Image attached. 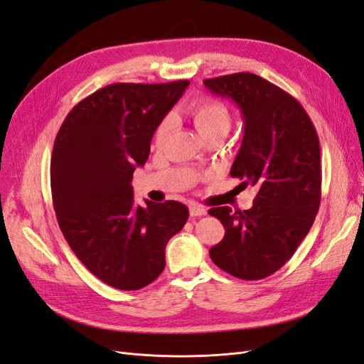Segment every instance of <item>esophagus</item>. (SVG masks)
I'll list each match as a JSON object with an SVG mask.
<instances>
[{
    "label": "esophagus",
    "instance_id": "esophagus-1",
    "mask_svg": "<svg viewBox=\"0 0 364 364\" xmlns=\"http://www.w3.org/2000/svg\"><path fill=\"white\" fill-rule=\"evenodd\" d=\"M206 214V208L199 203H191L190 205V215L191 217H202Z\"/></svg>",
    "mask_w": 364,
    "mask_h": 364
}]
</instances>
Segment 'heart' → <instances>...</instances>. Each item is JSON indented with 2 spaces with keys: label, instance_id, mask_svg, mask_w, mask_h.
<instances>
[{
  "label": "heart",
  "instance_id": "b5f03b06",
  "mask_svg": "<svg viewBox=\"0 0 364 364\" xmlns=\"http://www.w3.org/2000/svg\"><path fill=\"white\" fill-rule=\"evenodd\" d=\"M186 115L190 117L197 132L205 141L223 139L232 126V112L220 100L209 97H200L193 100L186 106ZM173 127V119L164 117L153 134V142L156 147H161L167 141L170 130Z\"/></svg>",
  "mask_w": 364,
  "mask_h": 364
}]
</instances>
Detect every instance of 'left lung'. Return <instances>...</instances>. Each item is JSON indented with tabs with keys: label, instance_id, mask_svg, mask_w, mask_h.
I'll list each match as a JSON object with an SVG mask.
<instances>
[{
	"label": "left lung",
	"instance_id": "obj_1",
	"mask_svg": "<svg viewBox=\"0 0 364 364\" xmlns=\"http://www.w3.org/2000/svg\"><path fill=\"white\" fill-rule=\"evenodd\" d=\"M203 83L238 105L245 136L230 176L258 186L250 209H209L226 229L209 257L235 278L258 281L293 257L314 223L322 196L318 136L301 103L257 74L235 73Z\"/></svg>",
	"mask_w": 364,
	"mask_h": 364
}]
</instances>
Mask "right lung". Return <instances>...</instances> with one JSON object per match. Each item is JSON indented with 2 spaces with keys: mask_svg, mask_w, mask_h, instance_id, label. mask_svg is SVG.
<instances>
[{
  "mask_svg": "<svg viewBox=\"0 0 364 364\" xmlns=\"http://www.w3.org/2000/svg\"><path fill=\"white\" fill-rule=\"evenodd\" d=\"M188 80L114 83L77 103L56 135L50 179L59 228L75 257L118 290H139L165 267V246L188 220L176 200L138 206L132 178L159 121Z\"/></svg>",
  "mask_w": 364,
  "mask_h": 364,
  "instance_id": "obj_1",
  "label": "right lung"
}]
</instances>
